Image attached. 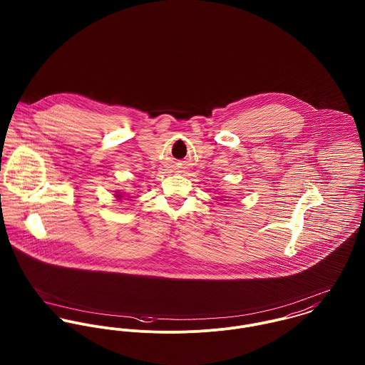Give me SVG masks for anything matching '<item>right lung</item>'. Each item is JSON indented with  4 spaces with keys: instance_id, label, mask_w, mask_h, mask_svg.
<instances>
[{
    "instance_id": "1",
    "label": "right lung",
    "mask_w": 365,
    "mask_h": 365,
    "mask_svg": "<svg viewBox=\"0 0 365 365\" xmlns=\"http://www.w3.org/2000/svg\"><path fill=\"white\" fill-rule=\"evenodd\" d=\"M116 197H118V198H122V195H120V194H118V195H116Z\"/></svg>"
}]
</instances>
